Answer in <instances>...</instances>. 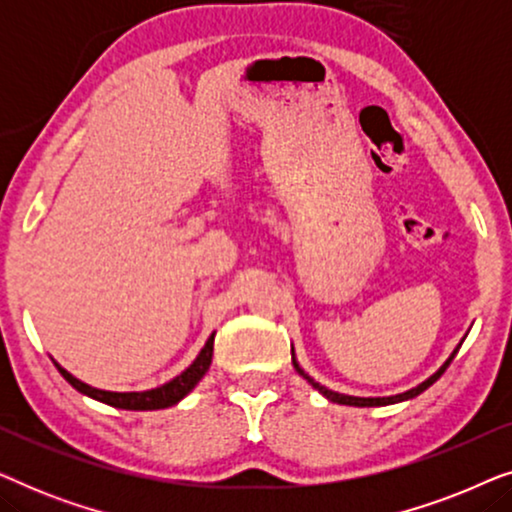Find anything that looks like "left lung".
<instances>
[{"mask_svg": "<svg viewBox=\"0 0 512 512\" xmlns=\"http://www.w3.org/2000/svg\"><path fill=\"white\" fill-rule=\"evenodd\" d=\"M459 347H461V345H459ZM459 347H457V349H454V352L450 354V359H447V361L443 363V366H440V368H438V373H433V375L429 377V380H426V382H422V384H419V387H415V389L405 391V394H396V396H387V398H359V396H345V394H338V391H331V389L321 387V384H319V382H314V380H312V377H310V375H307V373H305V370L298 366L296 356H293V349H291V359H293V368H296V370H298V375H303V377H305V380H307V382H310V384H312V387L319 391V394H324V396L328 398V401H333V403H340V405H354V408H373V405H391V403H401V401H408V398H415V396H419V394H422V391H424V389H429V387H431V384H433V382H436V380H438V377L445 373V370H447V366H450V363H452V359H454V356H457V352H459Z\"/></svg>", "mask_w": 512, "mask_h": 512, "instance_id": "left-lung-1", "label": "left lung"}]
</instances>
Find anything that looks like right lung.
Segmentation results:
<instances>
[{"instance_id":"obj_1","label":"right lung","mask_w":512,"mask_h":512,"mask_svg":"<svg viewBox=\"0 0 512 512\" xmlns=\"http://www.w3.org/2000/svg\"><path fill=\"white\" fill-rule=\"evenodd\" d=\"M212 352H214V333L209 335L205 347L200 349L198 359H195L191 366L184 370V373L177 375L174 380H170L158 389L128 391V394H118V391H104V389L90 387V384L76 380L74 375H69L67 370L60 366V363H55V361L53 363L58 366L60 375L65 377V380L72 384L76 391L95 398V401L107 403V405H111V408H121V410H160V408H170V405L179 403L186 394H191V389L202 380V377H205L209 366H212Z\"/></svg>"}]
</instances>
